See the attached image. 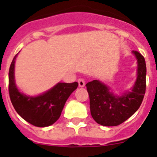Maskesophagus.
<instances>
[{
  "label": "esophagus",
  "mask_w": 157,
  "mask_h": 157,
  "mask_svg": "<svg viewBox=\"0 0 157 157\" xmlns=\"http://www.w3.org/2000/svg\"><path fill=\"white\" fill-rule=\"evenodd\" d=\"M78 86H79V87L85 86V81H84L82 78H80V79H78Z\"/></svg>",
  "instance_id": "esophagus-1"
}]
</instances>
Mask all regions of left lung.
Masks as SVG:
<instances>
[{"label": "left lung", "mask_w": 157, "mask_h": 157, "mask_svg": "<svg viewBox=\"0 0 157 157\" xmlns=\"http://www.w3.org/2000/svg\"><path fill=\"white\" fill-rule=\"evenodd\" d=\"M132 53L137 59V78L130 90L116 95L99 80H93L86 85L91 116L98 124L105 127L120 125L137 112L143 101L146 87L145 60L137 51H132Z\"/></svg>", "instance_id": "1"}]
</instances>
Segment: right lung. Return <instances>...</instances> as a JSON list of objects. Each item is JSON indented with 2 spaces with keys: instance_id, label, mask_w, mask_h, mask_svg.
<instances>
[{
  "instance_id": "1",
  "label": "right lung",
  "mask_w": 157,
  "mask_h": 157,
  "mask_svg": "<svg viewBox=\"0 0 157 157\" xmlns=\"http://www.w3.org/2000/svg\"><path fill=\"white\" fill-rule=\"evenodd\" d=\"M17 55L12 59L8 72V91L14 109L23 120L35 127L52 125L59 118L67 100L77 89L78 83L58 82L40 95H26L19 90L15 81Z\"/></svg>"
}]
</instances>
